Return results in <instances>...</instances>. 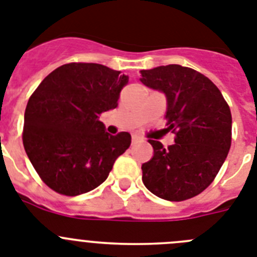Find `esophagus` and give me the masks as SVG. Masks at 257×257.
I'll return each instance as SVG.
<instances>
[{
  "label": "esophagus",
  "instance_id": "obj_1",
  "mask_svg": "<svg viewBox=\"0 0 257 257\" xmlns=\"http://www.w3.org/2000/svg\"><path fill=\"white\" fill-rule=\"evenodd\" d=\"M138 142H140V138L138 135H133V144H136Z\"/></svg>",
  "mask_w": 257,
  "mask_h": 257
}]
</instances>
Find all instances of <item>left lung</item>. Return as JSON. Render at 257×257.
<instances>
[{"mask_svg":"<svg viewBox=\"0 0 257 257\" xmlns=\"http://www.w3.org/2000/svg\"><path fill=\"white\" fill-rule=\"evenodd\" d=\"M140 81L165 94L169 148L156 140L153 158L142 166L143 183L166 201H185L212 183L231 143V113L219 88L197 70L178 64L140 72Z\"/></svg>","mask_w":257,"mask_h":257,"instance_id":"left-lung-1","label":"left lung"}]
</instances>
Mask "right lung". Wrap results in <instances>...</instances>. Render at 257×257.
Here are the masks:
<instances>
[{"instance_id":"add662e5","label":"right lung","mask_w":257,"mask_h":257,"mask_svg":"<svg viewBox=\"0 0 257 257\" xmlns=\"http://www.w3.org/2000/svg\"><path fill=\"white\" fill-rule=\"evenodd\" d=\"M128 77L95 63H69L52 70L29 97L23 144L37 174L52 190L78 196L105 181L131 144L113 136L99 115L117 108Z\"/></svg>"}]
</instances>
